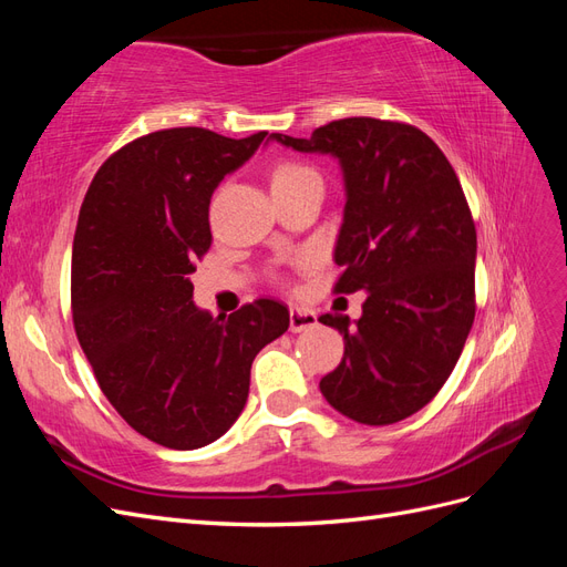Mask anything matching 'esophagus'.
<instances>
[{
	"instance_id": "1",
	"label": "esophagus",
	"mask_w": 567,
	"mask_h": 567,
	"mask_svg": "<svg viewBox=\"0 0 567 567\" xmlns=\"http://www.w3.org/2000/svg\"><path fill=\"white\" fill-rule=\"evenodd\" d=\"M315 326H317V315L312 310H302V307H293V310H290V331L293 333L310 331Z\"/></svg>"
}]
</instances>
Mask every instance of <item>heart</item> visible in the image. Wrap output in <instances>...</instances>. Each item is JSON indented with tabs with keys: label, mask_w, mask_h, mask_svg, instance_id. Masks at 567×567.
I'll return each mask as SVG.
<instances>
[{
	"label": "heart",
	"mask_w": 567,
	"mask_h": 567,
	"mask_svg": "<svg viewBox=\"0 0 567 567\" xmlns=\"http://www.w3.org/2000/svg\"><path fill=\"white\" fill-rule=\"evenodd\" d=\"M310 179H321L315 167L305 165L300 161H281L274 165L271 169V188H286V186H296Z\"/></svg>",
	"instance_id": "obj_1"
}]
</instances>
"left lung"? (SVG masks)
Instances as JSON below:
<instances>
[{"mask_svg": "<svg viewBox=\"0 0 567 567\" xmlns=\"http://www.w3.org/2000/svg\"><path fill=\"white\" fill-rule=\"evenodd\" d=\"M271 140L331 153L346 177L333 290L367 300L354 323L319 317L346 340L321 394L367 425L416 414L450 379L475 319L477 236L454 167L425 132L392 120L346 117L310 140Z\"/></svg>", "mask_w": 567, "mask_h": 567, "instance_id": "obj_1", "label": "left lung"}]
</instances>
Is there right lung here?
<instances>
[{
  "label": "right lung",
  "mask_w": 567,
  "mask_h": 567,
  "mask_svg": "<svg viewBox=\"0 0 567 567\" xmlns=\"http://www.w3.org/2000/svg\"><path fill=\"white\" fill-rule=\"evenodd\" d=\"M265 136L144 134L99 167L82 200L71 271L80 348L117 414L167 450L225 435L246 406L255 354L288 331L277 300L229 317L192 300L196 260L213 244V192Z\"/></svg>",
  "instance_id": "obj_1"
}]
</instances>
